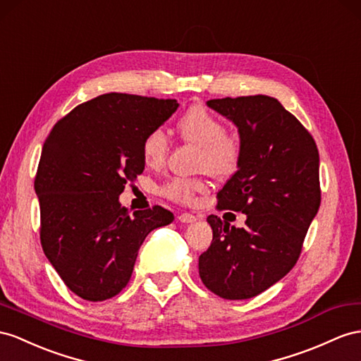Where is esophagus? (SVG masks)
<instances>
[{
	"instance_id": "esophagus-1",
	"label": "esophagus",
	"mask_w": 361,
	"mask_h": 361,
	"mask_svg": "<svg viewBox=\"0 0 361 361\" xmlns=\"http://www.w3.org/2000/svg\"><path fill=\"white\" fill-rule=\"evenodd\" d=\"M198 219H200V216L192 215V214H181V215H178V221H180V223H184V224L195 223V221H198Z\"/></svg>"
}]
</instances>
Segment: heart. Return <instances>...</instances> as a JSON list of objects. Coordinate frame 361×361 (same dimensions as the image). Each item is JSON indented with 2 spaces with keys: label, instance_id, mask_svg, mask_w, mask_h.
Masks as SVG:
<instances>
[{
  "label": "heart",
  "instance_id": "obj_1",
  "mask_svg": "<svg viewBox=\"0 0 361 361\" xmlns=\"http://www.w3.org/2000/svg\"><path fill=\"white\" fill-rule=\"evenodd\" d=\"M178 135L184 142L197 145L198 168L214 177L223 178L233 173L241 161V143L236 137L226 134V125L204 106H190L175 123ZM169 152V138L163 129L147 133L142 142V155L147 166H161ZM207 189L206 183L197 178H172L164 184L163 195L172 201L189 204L197 193Z\"/></svg>",
  "mask_w": 361,
  "mask_h": 361
}]
</instances>
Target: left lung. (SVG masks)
Returning a JSON list of instances; mask_svg holds the SVG:
<instances>
[{
  "mask_svg": "<svg viewBox=\"0 0 361 361\" xmlns=\"http://www.w3.org/2000/svg\"><path fill=\"white\" fill-rule=\"evenodd\" d=\"M238 128L241 161L218 192V209L243 212L238 228L216 215L214 239L198 259L202 283L228 300L270 288L298 262L320 207L319 151L312 135L281 102L264 94L207 100Z\"/></svg>",
  "mask_w": 361,
  "mask_h": 361,
  "instance_id": "8db88e82",
  "label": "left lung"
}]
</instances>
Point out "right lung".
Wrapping results in <instances>:
<instances>
[{
	"mask_svg": "<svg viewBox=\"0 0 361 361\" xmlns=\"http://www.w3.org/2000/svg\"><path fill=\"white\" fill-rule=\"evenodd\" d=\"M177 108L175 99L109 92L76 106L45 140L35 178L41 245L79 298H114L131 279L145 238L173 221L160 206L129 215L118 195L145 169V135Z\"/></svg>",
	"mask_w": 361,
	"mask_h": 361,
	"instance_id": "1",
	"label": "right lung"
}]
</instances>
